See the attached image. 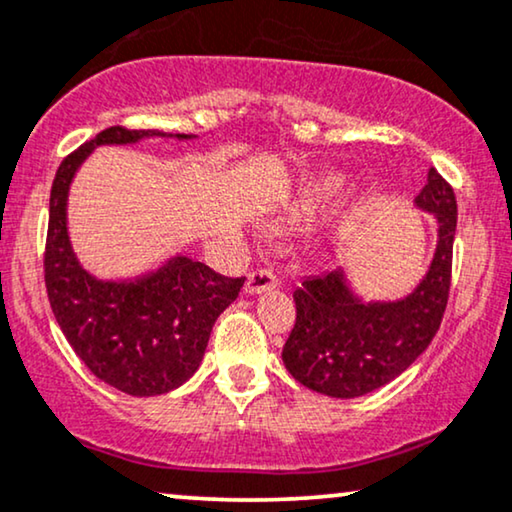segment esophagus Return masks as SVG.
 <instances>
[{"label":"esophagus","mask_w":512,"mask_h":512,"mask_svg":"<svg viewBox=\"0 0 512 512\" xmlns=\"http://www.w3.org/2000/svg\"><path fill=\"white\" fill-rule=\"evenodd\" d=\"M276 285H278V278L274 276V271L257 269L252 271L248 281H245V292H248V295H262V292L274 290Z\"/></svg>","instance_id":"esophagus-1"}]
</instances>
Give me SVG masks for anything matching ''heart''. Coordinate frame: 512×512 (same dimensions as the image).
Instances as JSON below:
<instances>
[{
	"label": "heart",
	"instance_id": "1",
	"mask_svg": "<svg viewBox=\"0 0 512 512\" xmlns=\"http://www.w3.org/2000/svg\"><path fill=\"white\" fill-rule=\"evenodd\" d=\"M344 187V180L342 177H325V180L316 182V185H311L306 192L302 194V199L297 201L295 206V213L297 215H311L316 213L318 208H323L327 201L335 199V196L342 192Z\"/></svg>",
	"mask_w": 512,
	"mask_h": 512
}]
</instances>
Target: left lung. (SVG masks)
Wrapping results in <instances>:
<instances>
[{
	"label": "left lung",
	"mask_w": 512,
	"mask_h": 512,
	"mask_svg": "<svg viewBox=\"0 0 512 512\" xmlns=\"http://www.w3.org/2000/svg\"><path fill=\"white\" fill-rule=\"evenodd\" d=\"M417 208L438 220V245L424 281L395 302H363L344 269L311 276L292 292L297 320L283 363L299 384L330 398H358L403 374L438 332L452 283L456 196L428 170Z\"/></svg>",
	"instance_id": "1"
}]
</instances>
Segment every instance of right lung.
Wrapping results in <instances>:
<instances>
[{
  "label": "right lung",
  "mask_w": 512,
  "mask_h": 512,
  "mask_svg": "<svg viewBox=\"0 0 512 512\" xmlns=\"http://www.w3.org/2000/svg\"><path fill=\"white\" fill-rule=\"evenodd\" d=\"M173 138L161 131L112 126L60 163L51 187L44 281L60 330L84 365L128 395H161L199 370L215 320L238 297L245 278L215 274L189 257L135 281H98L81 267L67 236V192L77 168L100 145ZM177 140L192 135L177 133Z\"/></svg>",
  "instance_id": "add662e5"
}]
</instances>
